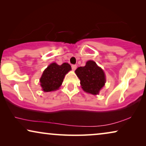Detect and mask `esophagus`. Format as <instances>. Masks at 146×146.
<instances>
[{"label":"esophagus","instance_id":"obj_1","mask_svg":"<svg viewBox=\"0 0 146 146\" xmlns=\"http://www.w3.org/2000/svg\"><path fill=\"white\" fill-rule=\"evenodd\" d=\"M71 66H72V69L73 70H75L76 69V68H77V66L75 65V64H72Z\"/></svg>","mask_w":146,"mask_h":146}]
</instances>
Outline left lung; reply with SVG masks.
<instances>
[{"instance_id": "left-lung-1", "label": "left lung", "mask_w": 146, "mask_h": 146, "mask_svg": "<svg viewBox=\"0 0 146 146\" xmlns=\"http://www.w3.org/2000/svg\"><path fill=\"white\" fill-rule=\"evenodd\" d=\"M75 72L80 80L82 88L86 92L98 94L105 84L104 72L92 60L88 61L85 66L78 68Z\"/></svg>"}]
</instances>
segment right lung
<instances>
[{
  "mask_svg": "<svg viewBox=\"0 0 146 146\" xmlns=\"http://www.w3.org/2000/svg\"><path fill=\"white\" fill-rule=\"evenodd\" d=\"M70 70V65L68 63H63L60 66L56 63L50 64L44 71L40 80L43 90L51 92L58 89L65 75Z\"/></svg>",
  "mask_w": 146,
  "mask_h": 146,
  "instance_id": "add662e5",
  "label": "right lung"
}]
</instances>
